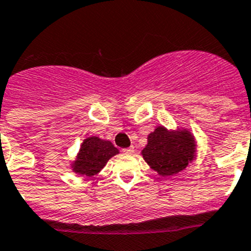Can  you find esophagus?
Returning a JSON list of instances; mask_svg holds the SVG:
<instances>
[{
	"instance_id": "obj_1",
	"label": "esophagus",
	"mask_w": 251,
	"mask_h": 251,
	"mask_svg": "<svg viewBox=\"0 0 251 251\" xmlns=\"http://www.w3.org/2000/svg\"><path fill=\"white\" fill-rule=\"evenodd\" d=\"M123 153H127V154L134 153V147H129V148H124L123 149Z\"/></svg>"
}]
</instances>
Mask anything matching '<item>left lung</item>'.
Returning a JSON list of instances; mask_svg holds the SVG:
<instances>
[{
    "label": "left lung",
    "mask_w": 251,
    "mask_h": 251,
    "mask_svg": "<svg viewBox=\"0 0 251 251\" xmlns=\"http://www.w3.org/2000/svg\"><path fill=\"white\" fill-rule=\"evenodd\" d=\"M197 142L188 129L169 130L163 126L148 135V144L142 151L143 159L162 176L183 172L193 162Z\"/></svg>",
    "instance_id": "left-lung-1"
}]
</instances>
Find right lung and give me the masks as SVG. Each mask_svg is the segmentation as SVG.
Listing matches in <instances>:
<instances>
[{"mask_svg": "<svg viewBox=\"0 0 251 251\" xmlns=\"http://www.w3.org/2000/svg\"><path fill=\"white\" fill-rule=\"evenodd\" d=\"M118 153V149L109 141H103L98 137H88L80 144L77 158L71 167L79 176H93L100 173L108 160Z\"/></svg>", "mask_w": 251, "mask_h": 251, "instance_id": "add662e5", "label": "right lung"}]
</instances>
